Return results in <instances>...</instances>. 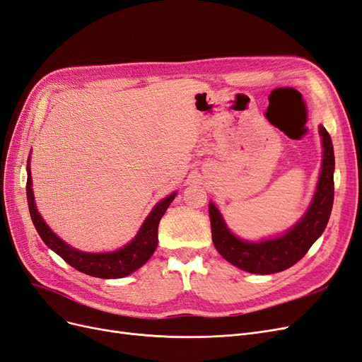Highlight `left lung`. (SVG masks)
<instances>
[{
	"label": "left lung",
	"mask_w": 362,
	"mask_h": 362,
	"mask_svg": "<svg viewBox=\"0 0 362 362\" xmlns=\"http://www.w3.org/2000/svg\"><path fill=\"white\" fill-rule=\"evenodd\" d=\"M323 140V163L319 184L308 211L300 222L281 237L264 242H243L226 228L214 204L208 205L211 221L213 243L226 261L255 275L282 272L305 257L313 243L322 235L329 221L334 204V146L325 127H320Z\"/></svg>",
	"instance_id": "left-lung-1"
}]
</instances>
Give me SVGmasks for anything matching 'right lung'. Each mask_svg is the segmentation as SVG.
<instances>
[{
	"instance_id": "1",
	"label": "right lung",
	"mask_w": 362,
	"mask_h": 362,
	"mask_svg": "<svg viewBox=\"0 0 362 362\" xmlns=\"http://www.w3.org/2000/svg\"><path fill=\"white\" fill-rule=\"evenodd\" d=\"M177 193L169 194L158 202L154 210L149 213L145 223L141 225L139 234L134 237L133 242L127 245L125 247L119 249L110 254H87V252L76 250L60 240L54 234L48 225L43 222V218L36 210L35 196L31 190V175L30 166L27 164V201H28V210L31 221L35 223L36 231L39 233L40 238L43 240L49 249L56 252L69 266L80 270L86 275H90L95 278L103 279H115V278H124L129 273H133L139 267H141L145 262L154 254V250L158 243V223L161 221L163 214L166 213L168 206L175 199Z\"/></svg>"
}]
</instances>
